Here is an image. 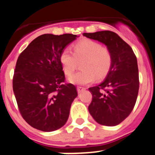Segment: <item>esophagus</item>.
Listing matches in <instances>:
<instances>
[{
	"label": "esophagus",
	"instance_id": "34e87169",
	"mask_svg": "<svg viewBox=\"0 0 155 155\" xmlns=\"http://www.w3.org/2000/svg\"><path fill=\"white\" fill-rule=\"evenodd\" d=\"M84 90H85L84 87H82V86H77V91L79 93H80L81 92H83Z\"/></svg>",
	"mask_w": 155,
	"mask_h": 155
}]
</instances>
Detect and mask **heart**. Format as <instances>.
Listing matches in <instances>:
<instances>
[{
	"instance_id": "obj_1",
	"label": "heart",
	"mask_w": 155,
	"mask_h": 155,
	"mask_svg": "<svg viewBox=\"0 0 155 155\" xmlns=\"http://www.w3.org/2000/svg\"><path fill=\"white\" fill-rule=\"evenodd\" d=\"M73 51L65 48L61 51L59 59L63 71L67 76L74 72L81 62L82 70L69 77V81L75 84L85 85L105 77L110 70L113 64L112 52L107 47L102 46L96 41L84 38L73 45Z\"/></svg>"
}]
</instances>
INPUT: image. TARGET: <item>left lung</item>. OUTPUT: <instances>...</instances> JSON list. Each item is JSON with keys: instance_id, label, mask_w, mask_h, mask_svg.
I'll use <instances>...</instances> for the list:
<instances>
[{"instance_id": "1", "label": "left lung", "mask_w": 155, "mask_h": 155, "mask_svg": "<svg viewBox=\"0 0 155 155\" xmlns=\"http://www.w3.org/2000/svg\"><path fill=\"white\" fill-rule=\"evenodd\" d=\"M83 36L104 43L113 55V64L100 85L89 88L92 93L89 112L100 124L116 126L133 110L139 90L137 61L131 47L110 31L83 33Z\"/></svg>"}]
</instances>
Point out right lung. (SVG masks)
Segmentation results:
<instances>
[{
    "label": "right lung",
    "instance_id": "1",
    "mask_svg": "<svg viewBox=\"0 0 155 155\" xmlns=\"http://www.w3.org/2000/svg\"><path fill=\"white\" fill-rule=\"evenodd\" d=\"M77 36L72 34L38 36L18 58L13 90L21 115L41 131L59 129L67 121L76 86L65 83L61 51Z\"/></svg>",
    "mask_w": 155,
    "mask_h": 155
}]
</instances>
